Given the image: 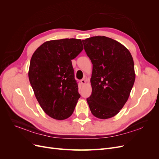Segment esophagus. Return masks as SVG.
<instances>
[{
    "instance_id": "1",
    "label": "esophagus",
    "mask_w": 159,
    "mask_h": 159,
    "mask_svg": "<svg viewBox=\"0 0 159 159\" xmlns=\"http://www.w3.org/2000/svg\"><path fill=\"white\" fill-rule=\"evenodd\" d=\"M80 82H81V85H84V84H85V80L84 78V79H82V80H80Z\"/></svg>"
}]
</instances>
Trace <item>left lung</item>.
Returning <instances> with one entry per match:
<instances>
[{
  "mask_svg": "<svg viewBox=\"0 0 159 159\" xmlns=\"http://www.w3.org/2000/svg\"><path fill=\"white\" fill-rule=\"evenodd\" d=\"M93 64L91 95L87 98L95 117L105 119L116 115L125 104L135 74L131 53L117 41L106 36L82 40Z\"/></svg>",
  "mask_w": 159,
  "mask_h": 159,
  "instance_id": "left-lung-1",
  "label": "left lung"
}]
</instances>
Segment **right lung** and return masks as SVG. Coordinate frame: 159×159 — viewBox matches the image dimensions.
Masks as SVG:
<instances>
[{
    "instance_id": "add662e5",
    "label": "right lung",
    "mask_w": 159,
    "mask_h": 159,
    "mask_svg": "<svg viewBox=\"0 0 159 159\" xmlns=\"http://www.w3.org/2000/svg\"><path fill=\"white\" fill-rule=\"evenodd\" d=\"M83 49L81 40L66 38L44 42L32 56L30 83L42 109L55 119L70 117L80 98L71 60Z\"/></svg>"
}]
</instances>
